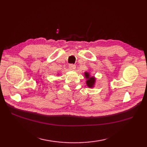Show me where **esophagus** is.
Instances as JSON below:
<instances>
[{
  "mask_svg": "<svg viewBox=\"0 0 147 147\" xmlns=\"http://www.w3.org/2000/svg\"><path fill=\"white\" fill-rule=\"evenodd\" d=\"M69 67L70 69L71 70H74L76 69V65L74 64H70L69 65Z\"/></svg>",
  "mask_w": 147,
  "mask_h": 147,
  "instance_id": "34e87169",
  "label": "esophagus"
}]
</instances>
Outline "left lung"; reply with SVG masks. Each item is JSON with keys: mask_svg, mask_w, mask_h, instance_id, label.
I'll list each match as a JSON object with an SVG mask.
<instances>
[{"mask_svg": "<svg viewBox=\"0 0 147 147\" xmlns=\"http://www.w3.org/2000/svg\"><path fill=\"white\" fill-rule=\"evenodd\" d=\"M85 77L86 78H88V80L86 81L87 85L88 86V87H93V85H94L95 83V78L93 77L90 78L88 73H85Z\"/></svg>", "mask_w": 147, "mask_h": 147, "instance_id": "left-lung-1", "label": "left lung"}]
</instances>
